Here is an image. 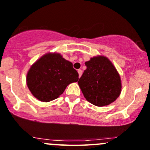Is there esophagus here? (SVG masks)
<instances>
[{
  "mask_svg": "<svg viewBox=\"0 0 150 150\" xmlns=\"http://www.w3.org/2000/svg\"><path fill=\"white\" fill-rule=\"evenodd\" d=\"M78 75H79V78H81V75H82V70H81V69H78Z\"/></svg>",
  "mask_w": 150,
  "mask_h": 150,
  "instance_id": "1",
  "label": "esophagus"
}]
</instances>
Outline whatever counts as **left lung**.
Here are the masks:
<instances>
[{
    "instance_id": "1",
    "label": "left lung",
    "mask_w": 150,
    "mask_h": 150,
    "mask_svg": "<svg viewBox=\"0 0 150 150\" xmlns=\"http://www.w3.org/2000/svg\"><path fill=\"white\" fill-rule=\"evenodd\" d=\"M85 69L78 85L87 101L98 107L115 101L122 91L120 75L107 57L97 56L85 62Z\"/></svg>"
}]
</instances>
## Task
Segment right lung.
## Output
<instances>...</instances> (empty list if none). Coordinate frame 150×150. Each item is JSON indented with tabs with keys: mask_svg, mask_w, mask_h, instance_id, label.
Listing matches in <instances>:
<instances>
[{
	"mask_svg": "<svg viewBox=\"0 0 150 150\" xmlns=\"http://www.w3.org/2000/svg\"><path fill=\"white\" fill-rule=\"evenodd\" d=\"M78 81L72 63L59 53H47L36 60L27 72L26 83L34 97L50 102L63 94L69 84Z\"/></svg>",
	"mask_w": 150,
	"mask_h": 150,
	"instance_id": "obj_1",
	"label": "right lung"
}]
</instances>
